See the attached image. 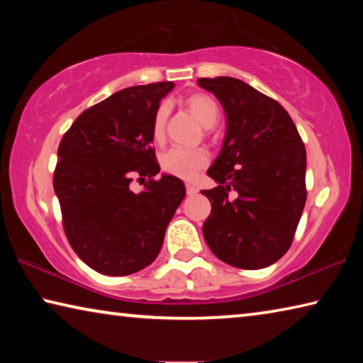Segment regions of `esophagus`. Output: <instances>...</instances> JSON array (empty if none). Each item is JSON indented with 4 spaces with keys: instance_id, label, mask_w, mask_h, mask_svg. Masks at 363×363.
<instances>
[{
    "instance_id": "34e87169",
    "label": "esophagus",
    "mask_w": 363,
    "mask_h": 363,
    "mask_svg": "<svg viewBox=\"0 0 363 363\" xmlns=\"http://www.w3.org/2000/svg\"><path fill=\"white\" fill-rule=\"evenodd\" d=\"M186 190H187V195H190V196H192V195H196V192H199V189H196V187L194 186V184H187V186H186Z\"/></svg>"
}]
</instances>
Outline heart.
<instances>
[{
  "label": "heart",
  "mask_w": 363,
  "mask_h": 363,
  "mask_svg": "<svg viewBox=\"0 0 363 363\" xmlns=\"http://www.w3.org/2000/svg\"><path fill=\"white\" fill-rule=\"evenodd\" d=\"M186 106L206 128L214 126L219 120V106L211 96L201 93L190 94L186 99ZM168 118L169 106L167 102H162L152 116V138L155 143H163ZM208 162H210V153L203 147H195V149L171 147L160 157V167L164 173L181 179H192L200 169L206 167Z\"/></svg>",
  "instance_id": "b5f03b06"
}]
</instances>
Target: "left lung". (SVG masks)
<instances>
[{
    "mask_svg": "<svg viewBox=\"0 0 363 363\" xmlns=\"http://www.w3.org/2000/svg\"><path fill=\"white\" fill-rule=\"evenodd\" d=\"M199 84L218 97L227 116L223 149L208 169L219 186L201 190L211 201L203 237L233 267H267L291 247L304 210L303 139L277 101L242 79L199 78Z\"/></svg>",
    "mask_w": 363,
    "mask_h": 363,
    "instance_id": "1",
    "label": "left lung"
}]
</instances>
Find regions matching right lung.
<instances>
[{
    "instance_id": "obj_1",
    "label": "right lung",
    "mask_w": 363,
    "mask_h": 363,
    "mask_svg": "<svg viewBox=\"0 0 363 363\" xmlns=\"http://www.w3.org/2000/svg\"><path fill=\"white\" fill-rule=\"evenodd\" d=\"M171 82L131 86L89 107L64 134L54 192L73 251L110 277L155 261L164 230L186 196L184 182L160 173L152 149V116ZM149 177L143 193L130 182Z\"/></svg>"
}]
</instances>
